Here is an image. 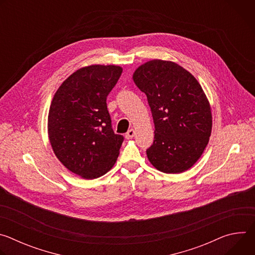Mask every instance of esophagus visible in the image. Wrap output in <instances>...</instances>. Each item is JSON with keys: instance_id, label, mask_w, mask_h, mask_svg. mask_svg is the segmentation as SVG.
I'll use <instances>...</instances> for the list:
<instances>
[{"instance_id": "1", "label": "esophagus", "mask_w": 255, "mask_h": 255, "mask_svg": "<svg viewBox=\"0 0 255 255\" xmlns=\"http://www.w3.org/2000/svg\"><path fill=\"white\" fill-rule=\"evenodd\" d=\"M134 135H135V130H134V129H130V130H128V132L126 133V138H127V139H131V138L134 137Z\"/></svg>"}]
</instances>
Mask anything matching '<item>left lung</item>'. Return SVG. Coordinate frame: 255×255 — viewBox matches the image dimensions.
I'll use <instances>...</instances> for the list:
<instances>
[{
    "label": "left lung",
    "instance_id": "8db88e82",
    "mask_svg": "<svg viewBox=\"0 0 255 255\" xmlns=\"http://www.w3.org/2000/svg\"><path fill=\"white\" fill-rule=\"evenodd\" d=\"M133 81L146 95L154 122L149 161L165 173L188 170L203 154L212 131L211 107L201 85L184 67L161 59L140 65Z\"/></svg>",
    "mask_w": 255,
    "mask_h": 255
}]
</instances>
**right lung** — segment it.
Segmentation results:
<instances>
[{
  "label": "right lung",
  "instance_id": "add662e5",
  "mask_svg": "<svg viewBox=\"0 0 255 255\" xmlns=\"http://www.w3.org/2000/svg\"><path fill=\"white\" fill-rule=\"evenodd\" d=\"M122 70L117 65L82 67L52 99L48 113L51 147L68 170L83 178L104 175L118 158L124 137L114 133L106 101Z\"/></svg>",
  "mask_w": 255,
  "mask_h": 255
}]
</instances>
